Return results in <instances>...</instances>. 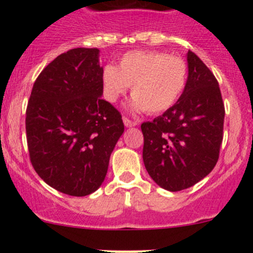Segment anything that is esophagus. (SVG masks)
Wrapping results in <instances>:
<instances>
[{"label":"esophagus","mask_w":253,"mask_h":253,"mask_svg":"<svg viewBox=\"0 0 253 253\" xmlns=\"http://www.w3.org/2000/svg\"><path fill=\"white\" fill-rule=\"evenodd\" d=\"M124 124L126 127H134L137 126V122L136 121H132V120L127 119V117H124Z\"/></svg>","instance_id":"obj_1"}]
</instances>
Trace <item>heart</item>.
Segmentation results:
<instances>
[{
	"instance_id": "1",
	"label": "heart",
	"mask_w": 253,
	"mask_h": 253,
	"mask_svg": "<svg viewBox=\"0 0 253 253\" xmlns=\"http://www.w3.org/2000/svg\"><path fill=\"white\" fill-rule=\"evenodd\" d=\"M188 67L182 58L159 51H131L119 67L106 65L101 73L104 96L116 103L132 84L133 110L160 114L171 108L185 91Z\"/></svg>"
}]
</instances>
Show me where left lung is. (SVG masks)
Wrapping results in <instances>:
<instances>
[{"mask_svg": "<svg viewBox=\"0 0 253 253\" xmlns=\"http://www.w3.org/2000/svg\"><path fill=\"white\" fill-rule=\"evenodd\" d=\"M187 63V85L180 99L141 126L145 169L171 192L205 178L215 167L223 142L225 109L218 81L192 51Z\"/></svg>", "mask_w": 253, "mask_h": 253, "instance_id": "obj_1", "label": "left lung"}]
</instances>
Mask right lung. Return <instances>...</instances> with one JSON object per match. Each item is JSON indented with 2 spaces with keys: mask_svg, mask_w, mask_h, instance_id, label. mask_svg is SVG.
Returning <instances> with one entry per match:
<instances>
[{
  "mask_svg": "<svg viewBox=\"0 0 253 253\" xmlns=\"http://www.w3.org/2000/svg\"><path fill=\"white\" fill-rule=\"evenodd\" d=\"M101 73L98 48H72L42 71L28 101L33 168L68 196L83 197L100 187L125 131L121 114L101 99Z\"/></svg>",
  "mask_w": 253,
  "mask_h": 253,
  "instance_id": "add662e5",
  "label": "right lung"
}]
</instances>
